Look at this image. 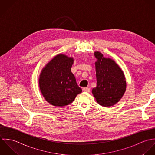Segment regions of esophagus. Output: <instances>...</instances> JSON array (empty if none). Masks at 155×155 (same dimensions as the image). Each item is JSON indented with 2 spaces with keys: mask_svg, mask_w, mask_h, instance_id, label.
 Segmentation results:
<instances>
[{
  "mask_svg": "<svg viewBox=\"0 0 155 155\" xmlns=\"http://www.w3.org/2000/svg\"><path fill=\"white\" fill-rule=\"evenodd\" d=\"M83 91L84 92H89L90 91H91V89H90V88H89V87H84V88L83 89Z\"/></svg>",
  "mask_w": 155,
  "mask_h": 155,
  "instance_id": "esophagus-1",
  "label": "esophagus"
}]
</instances>
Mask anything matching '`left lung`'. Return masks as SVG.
<instances>
[{
  "instance_id": "1",
  "label": "left lung",
  "mask_w": 155,
  "mask_h": 155,
  "mask_svg": "<svg viewBox=\"0 0 155 155\" xmlns=\"http://www.w3.org/2000/svg\"><path fill=\"white\" fill-rule=\"evenodd\" d=\"M97 86L92 90L97 102L104 107H111L118 102L126 91L124 72L113 60L94 53Z\"/></svg>"
}]
</instances>
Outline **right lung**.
Masks as SVG:
<instances>
[{"label":"right lung","mask_w":155,"mask_h":155,"mask_svg":"<svg viewBox=\"0 0 155 155\" xmlns=\"http://www.w3.org/2000/svg\"><path fill=\"white\" fill-rule=\"evenodd\" d=\"M73 62L72 58L58 54L41 72L39 80L40 90L45 100L53 105H69L82 92L71 72Z\"/></svg>","instance_id":"1"}]
</instances>
